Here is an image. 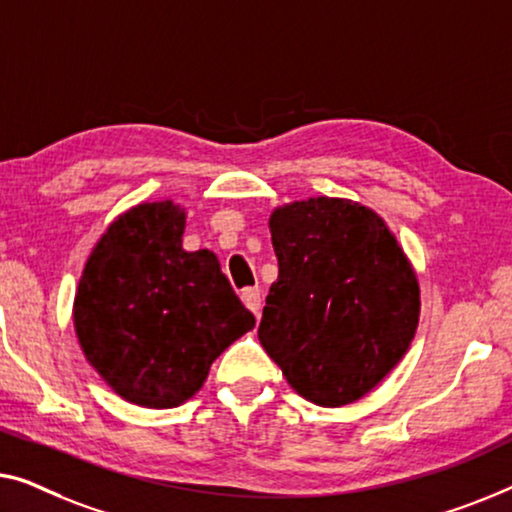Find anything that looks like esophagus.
I'll use <instances>...</instances> for the list:
<instances>
[{"mask_svg":"<svg viewBox=\"0 0 512 512\" xmlns=\"http://www.w3.org/2000/svg\"><path fill=\"white\" fill-rule=\"evenodd\" d=\"M241 301L255 313V318H259V311H262V292H259V287H243Z\"/></svg>","mask_w":512,"mask_h":512,"instance_id":"34e87169","label":"esophagus"}]
</instances>
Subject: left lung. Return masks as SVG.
Masks as SVG:
<instances>
[{
    "label": "left lung",
    "instance_id": "1",
    "mask_svg": "<svg viewBox=\"0 0 512 512\" xmlns=\"http://www.w3.org/2000/svg\"><path fill=\"white\" fill-rule=\"evenodd\" d=\"M278 280L259 341L287 383L318 406L369 394L406 355L420 287L385 222L348 199H306L269 220Z\"/></svg>",
    "mask_w": 512,
    "mask_h": 512
}]
</instances>
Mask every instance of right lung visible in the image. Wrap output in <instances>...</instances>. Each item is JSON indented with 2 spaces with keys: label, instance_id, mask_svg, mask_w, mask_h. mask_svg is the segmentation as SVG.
<instances>
[{
  "label": "right lung",
  "instance_id": "right-lung-1",
  "mask_svg": "<svg viewBox=\"0 0 512 512\" xmlns=\"http://www.w3.org/2000/svg\"><path fill=\"white\" fill-rule=\"evenodd\" d=\"M185 211L171 201L120 215L78 283L74 325L88 362L122 399L174 408L255 327L211 250H183Z\"/></svg>",
  "mask_w": 512,
  "mask_h": 512
}]
</instances>
